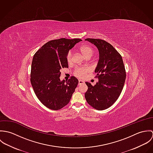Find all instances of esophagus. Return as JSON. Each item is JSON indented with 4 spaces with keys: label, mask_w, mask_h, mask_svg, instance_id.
<instances>
[{
    "label": "esophagus",
    "mask_w": 153,
    "mask_h": 153,
    "mask_svg": "<svg viewBox=\"0 0 153 153\" xmlns=\"http://www.w3.org/2000/svg\"><path fill=\"white\" fill-rule=\"evenodd\" d=\"M85 82H84V81H82V80H79V81H78V85H81V84H84Z\"/></svg>",
    "instance_id": "34e87169"
}]
</instances>
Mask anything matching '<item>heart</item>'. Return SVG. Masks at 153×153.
I'll use <instances>...</instances> for the list:
<instances>
[{
	"instance_id": "heart-1",
	"label": "heart",
	"mask_w": 153,
	"mask_h": 153,
	"mask_svg": "<svg viewBox=\"0 0 153 153\" xmlns=\"http://www.w3.org/2000/svg\"><path fill=\"white\" fill-rule=\"evenodd\" d=\"M79 49L81 52L82 53V54L87 58H91L94 52L92 47L89 45H84L81 46L79 48ZM66 58L68 63L71 64L72 62L73 52L72 50H69L68 52ZM89 68L86 67H76L74 70V74L79 78H83L85 76V75L89 72Z\"/></svg>"
}]
</instances>
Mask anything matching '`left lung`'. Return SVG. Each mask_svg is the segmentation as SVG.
<instances>
[{"mask_svg": "<svg viewBox=\"0 0 153 153\" xmlns=\"http://www.w3.org/2000/svg\"><path fill=\"white\" fill-rule=\"evenodd\" d=\"M85 40L97 47L100 59L95 70L98 82L94 86L85 82L88 90L85 97L94 108L107 109L117 100L123 89L126 78L125 66L121 55L108 42L101 39Z\"/></svg>", "mask_w": 153, "mask_h": 153, "instance_id": "1", "label": "left lung"}]
</instances>
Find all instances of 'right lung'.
Instances as JSON below:
<instances>
[{"label":"right lung","instance_id":"right-lung-1","mask_svg":"<svg viewBox=\"0 0 153 153\" xmlns=\"http://www.w3.org/2000/svg\"><path fill=\"white\" fill-rule=\"evenodd\" d=\"M81 39L61 38L50 41L35 53L31 65L30 82L39 100L47 108L61 109L70 101L78 84L75 76L61 81V69L68 68L66 54Z\"/></svg>","mask_w":153,"mask_h":153}]
</instances>
